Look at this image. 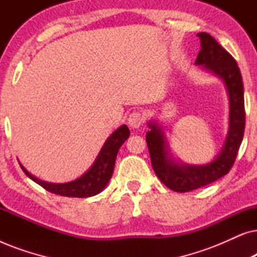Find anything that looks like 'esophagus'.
Returning <instances> with one entry per match:
<instances>
[{
	"label": "esophagus",
	"mask_w": 257,
	"mask_h": 257,
	"mask_svg": "<svg viewBox=\"0 0 257 257\" xmlns=\"http://www.w3.org/2000/svg\"><path fill=\"white\" fill-rule=\"evenodd\" d=\"M144 121H145V114H144L142 111L132 112V113L128 115V119H127L128 125L133 128L140 127V126L144 124Z\"/></svg>",
	"instance_id": "esophagus-1"
}]
</instances>
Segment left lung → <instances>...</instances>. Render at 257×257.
Returning <instances> with one entry per match:
<instances>
[{"label": "left lung", "mask_w": 257, "mask_h": 257, "mask_svg": "<svg viewBox=\"0 0 257 257\" xmlns=\"http://www.w3.org/2000/svg\"><path fill=\"white\" fill-rule=\"evenodd\" d=\"M201 41L195 63L223 79L229 96V131L221 153L212 163L202 166L175 164L167 156L164 133L156 124L150 122L151 131L146 135L151 163L160 181L172 191L185 193L209 185L231 170L243 139L245 111L243 83L237 63L226 49L207 33L198 34Z\"/></svg>", "instance_id": "left-lung-1"}]
</instances>
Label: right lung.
<instances>
[{"label":"right lung","instance_id":"add662e5","mask_svg":"<svg viewBox=\"0 0 257 257\" xmlns=\"http://www.w3.org/2000/svg\"><path fill=\"white\" fill-rule=\"evenodd\" d=\"M130 131L126 125H122L115 130L112 135L108 137L106 143L104 144L103 149L98 154L96 161L85 174L76 179L71 182H65V184H50L38 180L34 175H31L22 165L24 173L34 180L36 184L42 186L48 192L54 193L57 195L69 196V198H89L100 193L106 187L107 182L110 181L113 173L115 157L122 143L128 138Z\"/></svg>","mask_w":257,"mask_h":257}]
</instances>
